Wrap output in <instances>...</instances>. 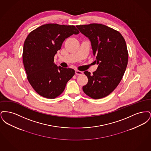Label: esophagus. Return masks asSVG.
I'll return each instance as SVG.
<instances>
[{
  "instance_id": "34e87169",
  "label": "esophagus",
  "mask_w": 151,
  "mask_h": 151,
  "mask_svg": "<svg viewBox=\"0 0 151 151\" xmlns=\"http://www.w3.org/2000/svg\"><path fill=\"white\" fill-rule=\"evenodd\" d=\"M83 72H82V71H79V70H75V74L77 75H81L83 74Z\"/></svg>"
}]
</instances>
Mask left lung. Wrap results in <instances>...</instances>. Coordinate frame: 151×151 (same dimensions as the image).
I'll use <instances>...</instances> for the list:
<instances>
[{"label":"left lung","mask_w":151,"mask_h":151,"mask_svg":"<svg viewBox=\"0 0 151 151\" xmlns=\"http://www.w3.org/2000/svg\"><path fill=\"white\" fill-rule=\"evenodd\" d=\"M76 27L91 41L95 62L99 65L93 73L84 72L88 81L83 90L92 99L104 98L118 86L126 71L129 57L126 41L118 31L101 24Z\"/></svg>","instance_id":"1"}]
</instances>
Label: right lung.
Here are the masks:
<instances>
[{"label":"right lung","mask_w":151,"mask_h":151,"mask_svg":"<svg viewBox=\"0 0 151 151\" xmlns=\"http://www.w3.org/2000/svg\"><path fill=\"white\" fill-rule=\"evenodd\" d=\"M78 33L74 25L47 24L33 30L26 38L23 64L30 84L39 95L50 99L57 97L75 75L74 70L57 67L54 60L65 38Z\"/></svg>","instance_id":"add662e5"}]
</instances>
